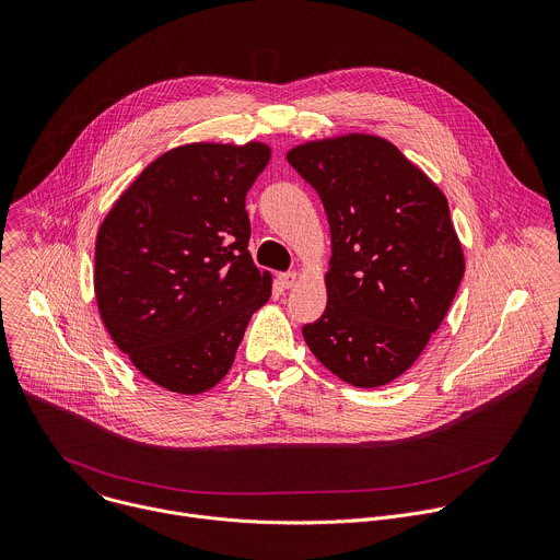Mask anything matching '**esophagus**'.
<instances>
[{
  "mask_svg": "<svg viewBox=\"0 0 560 560\" xmlns=\"http://www.w3.org/2000/svg\"><path fill=\"white\" fill-rule=\"evenodd\" d=\"M279 281H281L283 288H294L296 281H299V275L296 272H283V275H279Z\"/></svg>",
  "mask_w": 560,
  "mask_h": 560,
  "instance_id": "1",
  "label": "esophagus"
}]
</instances>
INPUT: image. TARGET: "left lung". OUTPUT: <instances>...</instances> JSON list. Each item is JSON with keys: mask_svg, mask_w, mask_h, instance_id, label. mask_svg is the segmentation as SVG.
<instances>
[{"mask_svg": "<svg viewBox=\"0 0 560 560\" xmlns=\"http://www.w3.org/2000/svg\"><path fill=\"white\" fill-rule=\"evenodd\" d=\"M285 158L331 233L327 307L303 338L340 381L383 387L420 358L466 270L446 196L381 136L312 140Z\"/></svg>", "mask_w": 560, "mask_h": 560, "instance_id": "left-lung-1", "label": "left lung"}]
</instances>
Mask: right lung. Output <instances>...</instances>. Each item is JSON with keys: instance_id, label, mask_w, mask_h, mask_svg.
<instances>
[{"instance_id": "obj_1", "label": "right lung", "mask_w": 560, "mask_h": 560, "mask_svg": "<svg viewBox=\"0 0 560 560\" xmlns=\"http://www.w3.org/2000/svg\"><path fill=\"white\" fill-rule=\"evenodd\" d=\"M270 147L191 142L155 158L105 215L94 253L98 314L158 387L198 396L233 366L272 277L248 253L246 194Z\"/></svg>"}]
</instances>
